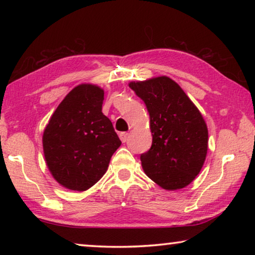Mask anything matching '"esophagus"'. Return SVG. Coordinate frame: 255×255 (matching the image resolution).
Listing matches in <instances>:
<instances>
[{
	"instance_id": "1",
	"label": "esophagus",
	"mask_w": 255,
	"mask_h": 255,
	"mask_svg": "<svg viewBox=\"0 0 255 255\" xmlns=\"http://www.w3.org/2000/svg\"><path fill=\"white\" fill-rule=\"evenodd\" d=\"M128 136H129L128 132H120L119 133V137H120V139H122L123 143H126L128 139Z\"/></svg>"
}]
</instances>
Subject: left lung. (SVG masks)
Returning <instances> with one entry per match:
<instances>
[{"label":"left lung","instance_id":"obj_1","mask_svg":"<svg viewBox=\"0 0 255 255\" xmlns=\"http://www.w3.org/2000/svg\"><path fill=\"white\" fill-rule=\"evenodd\" d=\"M145 102L153 141L140 155L146 175L165 190L187 187L204 165L208 129L204 118L178 83L167 76L130 82Z\"/></svg>","mask_w":255,"mask_h":255}]
</instances>
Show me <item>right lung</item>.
Here are the masks:
<instances>
[{
  "mask_svg": "<svg viewBox=\"0 0 255 255\" xmlns=\"http://www.w3.org/2000/svg\"><path fill=\"white\" fill-rule=\"evenodd\" d=\"M105 92L80 84L64 98L42 136L51 175L70 190L85 191L96 184L122 145L110 119L102 114Z\"/></svg>",
  "mask_w": 255,
  "mask_h": 255,
  "instance_id": "obj_1",
  "label": "right lung"
}]
</instances>
